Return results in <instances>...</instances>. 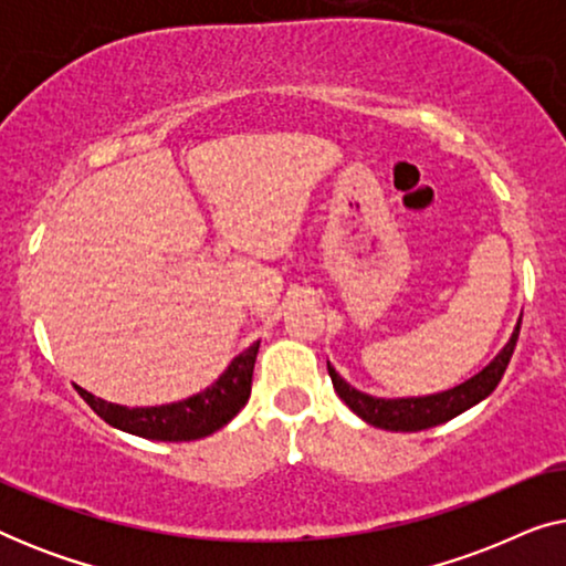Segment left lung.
Wrapping results in <instances>:
<instances>
[{
	"label": "left lung",
	"mask_w": 566,
	"mask_h": 566,
	"mask_svg": "<svg viewBox=\"0 0 566 566\" xmlns=\"http://www.w3.org/2000/svg\"><path fill=\"white\" fill-rule=\"evenodd\" d=\"M521 322L523 314L515 324L513 335H510L507 343L502 345V350L494 355L479 374L467 378V381L459 386H453V389L424 394V397H374V394L358 391L355 386L347 384L345 378L337 374L335 366L327 360L332 386H335L337 397L343 399L363 422L374 424V428L391 432H417L436 428V424L453 420V417L467 412V409L479 405V401H484L494 389H497L500 378L505 374L510 358H513L517 335H521Z\"/></svg>",
	"instance_id": "8db88e82"
}]
</instances>
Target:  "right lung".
I'll list each match as a JSON object with an SVG mask.
<instances>
[{
	"label": "right lung",
	"instance_id": "1",
	"mask_svg": "<svg viewBox=\"0 0 566 566\" xmlns=\"http://www.w3.org/2000/svg\"><path fill=\"white\" fill-rule=\"evenodd\" d=\"M258 350L260 339L247 347L244 353H239L211 386H206L203 391L192 394L188 399L169 401V405L123 407L95 397L82 386H76V391L107 424L130 432V436L167 440V443L198 440L221 430L247 405L252 391V370Z\"/></svg>",
	"mask_w": 566,
	"mask_h": 566
}]
</instances>
